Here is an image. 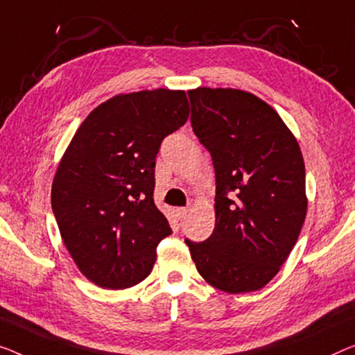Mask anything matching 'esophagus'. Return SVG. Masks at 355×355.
Wrapping results in <instances>:
<instances>
[{"instance_id": "1", "label": "esophagus", "mask_w": 355, "mask_h": 355, "mask_svg": "<svg viewBox=\"0 0 355 355\" xmlns=\"http://www.w3.org/2000/svg\"><path fill=\"white\" fill-rule=\"evenodd\" d=\"M187 214H188V209H187V207H178V209H175V215L178 216V220H183L184 216H187Z\"/></svg>"}]
</instances>
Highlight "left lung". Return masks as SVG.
<instances>
[{"label": "left lung", "mask_w": 355, "mask_h": 355, "mask_svg": "<svg viewBox=\"0 0 355 355\" xmlns=\"http://www.w3.org/2000/svg\"><path fill=\"white\" fill-rule=\"evenodd\" d=\"M191 125L215 168V230L184 241L196 268L226 293L263 288L303 228L304 161L295 135L266 102L239 89L188 91Z\"/></svg>", "instance_id": "8db88e82"}]
</instances>
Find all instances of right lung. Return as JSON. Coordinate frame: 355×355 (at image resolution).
Here are the masks:
<instances>
[{
	"instance_id": "obj_1",
	"label": "right lung",
	"mask_w": 355,
	"mask_h": 355,
	"mask_svg": "<svg viewBox=\"0 0 355 355\" xmlns=\"http://www.w3.org/2000/svg\"><path fill=\"white\" fill-rule=\"evenodd\" d=\"M188 116L184 91L114 95L63 153L52 210L78 269L98 287L129 288L151 272L157 244L172 232L153 199L156 155Z\"/></svg>"
}]
</instances>
